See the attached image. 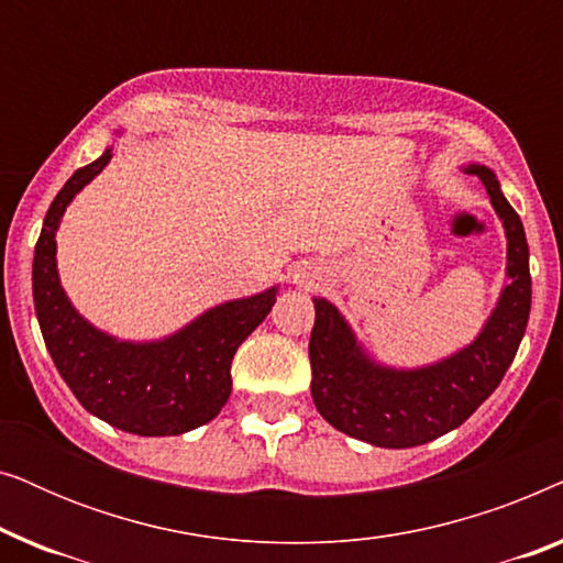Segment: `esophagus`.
<instances>
[{
  "label": "esophagus",
  "instance_id": "esophagus-1",
  "mask_svg": "<svg viewBox=\"0 0 563 563\" xmlns=\"http://www.w3.org/2000/svg\"><path fill=\"white\" fill-rule=\"evenodd\" d=\"M295 282L297 284H310L312 282L310 272H307V268H295Z\"/></svg>",
  "mask_w": 563,
  "mask_h": 563
}]
</instances>
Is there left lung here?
Masks as SVG:
<instances>
[{"label":"left lung","mask_w":563,"mask_h":563,"mask_svg":"<svg viewBox=\"0 0 563 563\" xmlns=\"http://www.w3.org/2000/svg\"><path fill=\"white\" fill-rule=\"evenodd\" d=\"M507 235V287L482 333L453 356L422 368H391L372 361L349 322L328 299H314L310 335L312 399L341 433L379 449H412L459 428L499 387L526 335L530 314L528 241L520 214L497 176L472 164Z\"/></svg>","instance_id":"obj_1"}]
</instances>
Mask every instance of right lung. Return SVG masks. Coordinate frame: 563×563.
<instances>
[{"label": "right lung", "instance_id": "right-lung-1", "mask_svg": "<svg viewBox=\"0 0 563 563\" xmlns=\"http://www.w3.org/2000/svg\"><path fill=\"white\" fill-rule=\"evenodd\" d=\"M110 158L104 151L79 168L45 212L33 258L35 314L53 364L84 410L133 435H181L225 407L238 345L272 312L276 287L212 307L164 341H118L89 325L60 287L56 230L68 202Z\"/></svg>", "mask_w": 563, "mask_h": 563}]
</instances>
